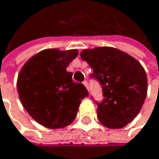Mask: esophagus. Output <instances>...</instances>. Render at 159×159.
Segmentation results:
<instances>
[{
    "instance_id": "obj_1",
    "label": "esophagus",
    "mask_w": 159,
    "mask_h": 159,
    "mask_svg": "<svg viewBox=\"0 0 159 159\" xmlns=\"http://www.w3.org/2000/svg\"><path fill=\"white\" fill-rule=\"evenodd\" d=\"M83 85L86 87V89L90 92V89H89V84H88V81H84V82H83Z\"/></svg>"
}]
</instances>
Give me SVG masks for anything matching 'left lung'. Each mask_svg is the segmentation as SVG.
<instances>
[{"label": "left lung", "mask_w": 159, "mask_h": 159, "mask_svg": "<svg viewBox=\"0 0 159 159\" xmlns=\"http://www.w3.org/2000/svg\"><path fill=\"white\" fill-rule=\"evenodd\" d=\"M80 57L87 61L102 86L104 98L98 103V119L108 128H122L140 112L147 97L148 80L142 65L114 47L85 49Z\"/></svg>", "instance_id": "8db88e82"}]
</instances>
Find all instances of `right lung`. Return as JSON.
<instances>
[{
  "mask_svg": "<svg viewBox=\"0 0 159 159\" xmlns=\"http://www.w3.org/2000/svg\"><path fill=\"white\" fill-rule=\"evenodd\" d=\"M78 50L45 49L29 59L17 78L21 103L35 122L51 128L71 124L82 99L88 97L83 84L72 80L66 71Z\"/></svg>",
  "mask_w": 159,
  "mask_h": 159,
  "instance_id": "obj_1",
  "label": "right lung"
}]
</instances>
